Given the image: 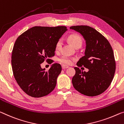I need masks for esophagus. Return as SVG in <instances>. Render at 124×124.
Returning a JSON list of instances; mask_svg holds the SVG:
<instances>
[{
	"label": "esophagus",
	"mask_w": 124,
	"mask_h": 124,
	"mask_svg": "<svg viewBox=\"0 0 124 124\" xmlns=\"http://www.w3.org/2000/svg\"><path fill=\"white\" fill-rule=\"evenodd\" d=\"M62 69H67V68H68V66H67L65 65H62Z\"/></svg>",
	"instance_id": "34e87169"
}]
</instances>
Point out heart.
<instances>
[{
    "label": "heart",
    "instance_id": "b5f03b06",
    "mask_svg": "<svg viewBox=\"0 0 124 124\" xmlns=\"http://www.w3.org/2000/svg\"><path fill=\"white\" fill-rule=\"evenodd\" d=\"M68 40L70 41V42L71 44L73 46L76 47L78 46H82V37L80 35L76 34H73L70 35L68 37ZM62 45V41L61 40H59L56 42L55 45V50L56 51H59L61 50ZM58 61L61 63L63 64V65H70L72 63L73 60L66 55H63L61 57H60L58 58Z\"/></svg>",
    "mask_w": 124,
    "mask_h": 124
}]
</instances>
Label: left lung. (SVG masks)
<instances>
[{
	"label": "left lung",
	"mask_w": 124,
	"mask_h": 124,
	"mask_svg": "<svg viewBox=\"0 0 124 124\" xmlns=\"http://www.w3.org/2000/svg\"><path fill=\"white\" fill-rule=\"evenodd\" d=\"M79 32L86 42L85 55L77 63L84 66L88 72L74 67L76 74L72 78L74 88L82 94L94 97L103 93L110 85L114 76L116 63L110 44L95 29L86 25L70 27Z\"/></svg>",
	"instance_id": "obj_1"
}]
</instances>
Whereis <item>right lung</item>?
Wrapping results in <instances>:
<instances>
[{"instance_id":"1","label":"right lung","mask_w":124,"mask_h":124,"mask_svg":"<svg viewBox=\"0 0 124 124\" xmlns=\"http://www.w3.org/2000/svg\"><path fill=\"white\" fill-rule=\"evenodd\" d=\"M67 30L64 26H34L17 37L11 54L14 78L23 92L34 98L50 94L56 85L57 78L62 70L58 63L53 64L47 71L41 64L54 56L55 45Z\"/></svg>"}]
</instances>
